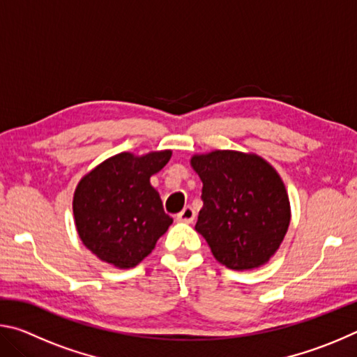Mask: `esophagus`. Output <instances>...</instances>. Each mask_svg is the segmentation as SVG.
<instances>
[{"label": "esophagus", "instance_id": "34e87169", "mask_svg": "<svg viewBox=\"0 0 357 357\" xmlns=\"http://www.w3.org/2000/svg\"><path fill=\"white\" fill-rule=\"evenodd\" d=\"M195 211H193L192 206H185L181 213L178 214V220L179 222H185V223H192L195 220Z\"/></svg>", "mask_w": 357, "mask_h": 357}]
</instances>
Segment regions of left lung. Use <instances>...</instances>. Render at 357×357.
<instances>
[{"label":"left lung","instance_id":"left-lung-1","mask_svg":"<svg viewBox=\"0 0 357 357\" xmlns=\"http://www.w3.org/2000/svg\"><path fill=\"white\" fill-rule=\"evenodd\" d=\"M190 165L203 183L195 229L217 261L233 271L268 263L291 219L285 184L274 167L257 154L227 149L193 155Z\"/></svg>","mask_w":357,"mask_h":357}]
</instances>
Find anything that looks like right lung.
Returning <instances> with one entry per match:
<instances>
[{"label":"right lung","mask_w":357,"mask_h":357,"mask_svg":"<svg viewBox=\"0 0 357 357\" xmlns=\"http://www.w3.org/2000/svg\"><path fill=\"white\" fill-rule=\"evenodd\" d=\"M170 157V149L140 157L121 153L80 179L72 203L75 227L82 243L102 261L134 268L173 223L149 183Z\"/></svg>","instance_id":"add662e5"}]
</instances>
